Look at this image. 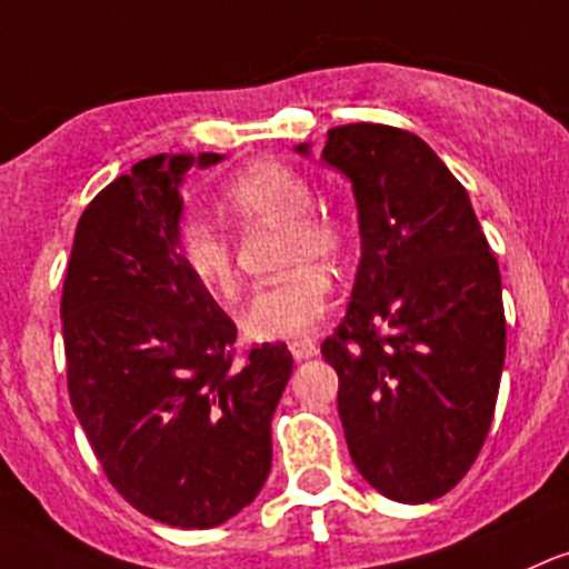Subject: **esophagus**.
<instances>
[{"mask_svg":"<svg viewBox=\"0 0 569 569\" xmlns=\"http://www.w3.org/2000/svg\"><path fill=\"white\" fill-rule=\"evenodd\" d=\"M289 350L297 362H302V359H315L317 353H320V345H317L315 339H295V342L289 345Z\"/></svg>","mask_w":569,"mask_h":569,"instance_id":"obj_1","label":"esophagus"}]
</instances>
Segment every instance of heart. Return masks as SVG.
I'll list each match as a JSON object with an SVG mask.
<instances>
[{
	"instance_id": "b5f03b06",
	"label": "heart",
	"mask_w": 569,
	"mask_h": 569,
	"mask_svg": "<svg viewBox=\"0 0 569 569\" xmlns=\"http://www.w3.org/2000/svg\"><path fill=\"white\" fill-rule=\"evenodd\" d=\"M224 201L247 224L283 227V267L278 283L249 297L241 322L260 342H289L309 337L333 300L331 278L317 263H339L348 252V230L331 212H317L315 188L302 173L274 159L243 168L224 190ZM179 254L196 283L216 300L230 302L241 289L236 252L224 232L210 221L193 219L179 230Z\"/></svg>"
}]
</instances>
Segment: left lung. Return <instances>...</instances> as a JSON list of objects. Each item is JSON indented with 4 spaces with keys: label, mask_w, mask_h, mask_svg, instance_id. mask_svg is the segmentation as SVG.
Masks as SVG:
<instances>
[{
    "label": "left lung",
    "mask_w": 569,
    "mask_h": 569,
    "mask_svg": "<svg viewBox=\"0 0 569 569\" xmlns=\"http://www.w3.org/2000/svg\"><path fill=\"white\" fill-rule=\"evenodd\" d=\"M309 153V146H297ZM322 159L353 184L362 260L322 357L359 475L396 502H432L477 460L506 365L497 258L469 193L410 131L350 123Z\"/></svg>",
    "instance_id": "obj_1"
}]
</instances>
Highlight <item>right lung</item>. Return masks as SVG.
Here are the masks:
<instances>
[{"instance_id":"1","label":"right lung","mask_w":569,"mask_h":569,"mask_svg":"<svg viewBox=\"0 0 569 569\" xmlns=\"http://www.w3.org/2000/svg\"><path fill=\"white\" fill-rule=\"evenodd\" d=\"M159 153L106 184L78 221L61 295L69 401L111 486L171 528H216L272 469V416L291 376L283 342L232 362L236 322L179 254L190 164Z\"/></svg>"}]
</instances>
